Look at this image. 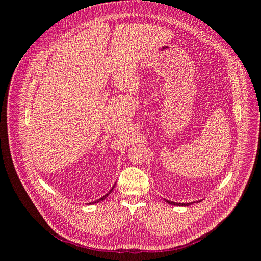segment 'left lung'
<instances>
[{"label":"left lung","mask_w":261,"mask_h":261,"mask_svg":"<svg viewBox=\"0 0 261 261\" xmlns=\"http://www.w3.org/2000/svg\"><path fill=\"white\" fill-rule=\"evenodd\" d=\"M168 204H171V205H175V206H189L195 202H200L201 200H198V201H192V202H189V203H179V202H174V201H170V200H167V199H164Z\"/></svg>","instance_id":"left-lung-1"}]
</instances>
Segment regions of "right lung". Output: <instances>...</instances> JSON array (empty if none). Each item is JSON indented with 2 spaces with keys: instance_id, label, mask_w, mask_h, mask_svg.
Here are the masks:
<instances>
[{
  "instance_id": "add662e5",
  "label": "right lung",
  "mask_w": 261,
  "mask_h": 261,
  "mask_svg": "<svg viewBox=\"0 0 261 261\" xmlns=\"http://www.w3.org/2000/svg\"><path fill=\"white\" fill-rule=\"evenodd\" d=\"M115 186H116V184L113 186V188H111L108 192H107V194H105L103 197H101V198H99V199H97V200H95V201H93V202H90V203H88V204H95V203H98V202H100V201H102V200H104L107 196H108V194H110V192L114 190V188H115Z\"/></svg>"
}]
</instances>
